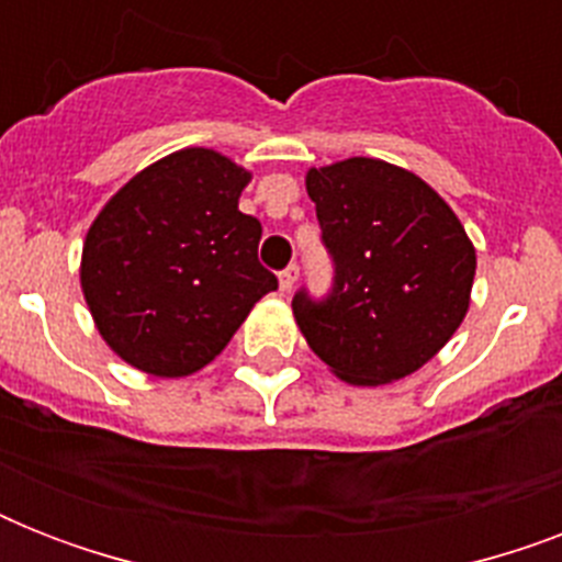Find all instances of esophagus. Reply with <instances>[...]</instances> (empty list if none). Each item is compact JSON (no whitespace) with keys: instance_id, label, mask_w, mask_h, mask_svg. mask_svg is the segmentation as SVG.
<instances>
[{"instance_id":"1","label":"esophagus","mask_w":562,"mask_h":562,"mask_svg":"<svg viewBox=\"0 0 562 562\" xmlns=\"http://www.w3.org/2000/svg\"><path fill=\"white\" fill-rule=\"evenodd\" d=\"M297 277H300V265L297 262H291L289 268H282V271H280V289L282 291L294 289V282H297Z\"/></svg>"}]
</instances>
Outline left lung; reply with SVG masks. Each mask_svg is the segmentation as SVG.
Instances as JSON below:
<instances>
[{"instance_id": "8db88e82", "label": "left lung", "mask_w": 562, "mask_h": 562, "mask_svg": "<svg viewBox=\"0 0 562 562\" xmlns=\"http://www.w3.org/2000/svg\"><path fill=\"white\" fill-rule=\"evenodd\" d=\"M321 245L333 259L324 297L291 308L308 347L352 384H384L423 368L461 326L475 250L461 221L417 175L352 157L306 175Z\"/></svg>"}]
</instances>
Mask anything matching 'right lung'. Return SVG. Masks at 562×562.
Listing matches in <instances>:
<instances>
[{
    "instance_id": "1",
    "label": "right lung",
    "mask_w": 562,
    "mask_h": 562,
    "mask_svg": "<svg viewBox=\"0 0 562 562\" xmlns=\"http://www.w3.org/2000/svg\"><path fill=\"white\" fill-rule=\"evenodd\" d=\"M245 169L210 148L139 171L87 233L81 289L101 338L154 375L201 370L262 294V224L238 212Z\"/></svg>"
}]
</instances>
